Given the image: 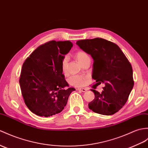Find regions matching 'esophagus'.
I'll return each instance as SVG.
<instances>
[{
    "label": "esophagus",
    "mask_w": 148,
    "mask_h": 148,
    "mask_svg": "<svg viewBox=\"0 0 148 148\" xmlns=\"http://www.w3.org/2000/svg\"><path fill=\"white\" fill-rule=\"evenodd\" d=\"M77 90H79V91H82V92H86L87 91V89H86V88H78Z\"/></svg>",
    "instance_id": "esophagus-1"
}]
</instances>
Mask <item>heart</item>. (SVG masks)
<instances>
[{
    "label": "heart",
    "instance_id": "1",
    "mask_svg": "<svg viewBox=\"0 0 148 148\" xmlns=\"http://www.w3.org/2000/svg\"><path fill=\"white\" fill-rule=\"evenodd\" d=\"M75 57H76L77 60L82 65L84 62L88 58H89V56L84 51H79L75 53ZM67 64H68V58L67 57H65L61 62V67L62 71L63 73L66 74L67 73ZM86 77L82 75H72L69 79V83L72 86H81L83 85L85 82Z\"/></svg>",
    "mask_w": 148,
    "mask_h": 148
}]
</instances>
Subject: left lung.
I'll return each instance as SVG.
<instances>
[{
    "label": "left lung",
    "mask_w": 148,
    "mask_h": 148,
    "mask_svg": "<svg viewBox=\"0 0 148 148\" xmlns=\"http://www.w3.org/2000/svg\"><path fill=\"white\" fill-rule=\"evenodd\" d=\"M76 44L94 60L92 78L97 86L103 84L101 93L95 90V99L88 104L92 112L111 115L125 104L134 86L131 64L115 43L103 38L79 40Z\"/></svg>",
    "instance_id": "left-lung-1"
}]
</instances>
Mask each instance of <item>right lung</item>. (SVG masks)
Segmentation results:
<instances>
[{
  "label": "right lung",
  "instance_id": "right-lung-1",
  "mask_svg": "<svg viewBox=\"0 0 148 148\" xmlns=\"http://www.w3.org/2000/svg\"><path fill=\"white\" fill-rule=\"evenodd\" d=\"M70 41L42 45L26 58L21 71L19 84L26 105L31 112L50 116L62 111L74 88L62 74L61 62L73 47Z\"/></svg>",
  "mask_w": 148,
  "mask_h": 148
}]
</instances>
